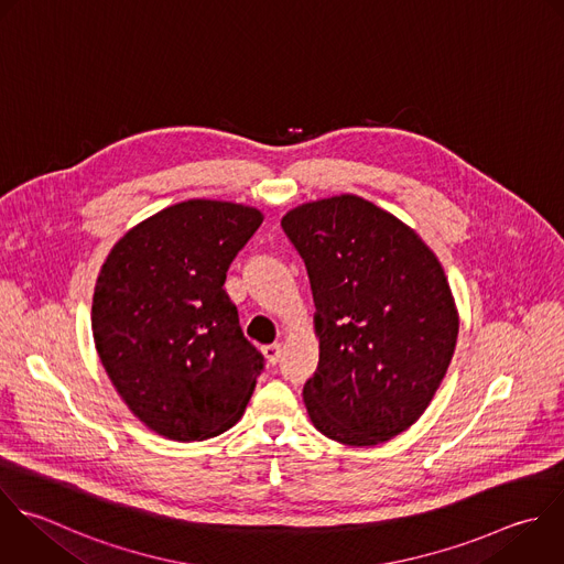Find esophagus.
I'll return each instance as SVG.
<instances>
[{
  "label": "esophagus",
  "mask_w": 564,
  "mask_h": 564,
  "mask_svg": "<svg viewBox=\"0 0 564 564\" xmlns=\"http://www.w3.org/2000/svg\"><path fill=\"white\" fill-rule=\"evenodd\" d=\"M262 352L269 359V364H278L282 357V344H269L262 348Z\"/></svg>",
  "instance_id": "esophagus-1"
}]
</instances>
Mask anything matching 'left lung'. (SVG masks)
I'll use <instances>...</instances> for the list:
<instances>
[{
    "mask_svg": "<svg viewBox=\"0 0 564 564\" xmlns=\"http://www.w3.org/2000/svg\"><path fill=\"white\" fill-rule=\"evenodd\" d=\"M282 229L315 302L319 364L304 383L313 425L346 445H377L430 405L454 355L458 315L425 242L359 196L291 209Z\"/></svg>",
    "mask_w": 564,
    "mask_h": 564,
    "instance_id": "8db88e82",
    "label": "left lung"
}]
</instances>
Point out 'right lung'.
<instances>
[{"mask_svg": "<svg viewBox=\"0 0 564 564\" xmlns=\"http://www.w3.org/2000/svg\"><path fill=\"white\" fill-rule=\"evenodd\" d=\"M262 225L253 207L185 200L128 231L101 267L93 335L121 399L150 430L203 441L245 412L262 352L223 289Z\"/></svg>", "mask_w": 564, "mask_h": 564, "instance_id": "obj_1", "label": "right lung"}]
</instances>
